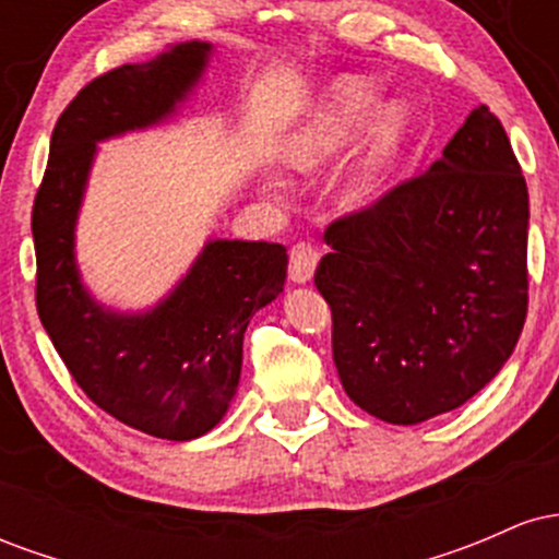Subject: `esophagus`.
Returning <instances> with one entry per match:
<instances>
[{
  "instance_id": "1",
  "label": "esophagus",
  "mask_w": 559,
  "mask_h": 559,
  "mask_svg": "<svg viewBox=\"0 0 559 559\" xmlns=\"http://www.w3.org/2000/svg\"><path fill=\"white\" fill-rule=\"evenodd\" d=\"M318 260L320 254L312 243H297V247L292 249V258H288V278H292L294 284H307V281H312Z\"/></svg>"
}]
</instances>
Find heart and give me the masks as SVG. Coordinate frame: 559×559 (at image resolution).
<instances>
[{"label": "heart", "instance_id": "obj_1", "mask_svg": "<svg viewBox=\"0 0 559 559\" xmlns=\"http://www.w3.org/2000/svg\"><path fill=\"white\" fill-rule=\"evenodd\" d=\"M378 83L365 75H344L323 99L318 102L316 110L307 115L301 126L294 128L281 144V159L294 170H310L338 152L357 131L365 126L369 115L368 136H365L362 152L357 155L352 168L346 170L342 191L349 202H362L386 181L394 170L404 144L415 126V110L407 99H386L378 105Z\"/></svg>", "mask_w": 559, "mask_h": 559}]
</instances>
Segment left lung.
Returning <instances> with one entry per match:
<instances>
[{
	"label": "left lung",
	"mask_w": 559,
	"mask_h": 559,
	"mask_svg": "<svg viewBox=\"0 0 559 559\" xmlns=\"http://www.w3.org/2000/svg\"><path fill=\"white\" fill-rule=\"evenodd\" d=\"M323 239L316 286L333 312V362L365 413L418 426L510 360L528 310V189L486 105L423 176Z\"/></svg>",
	"instance_id": "8db88e82"
}]
</instances>
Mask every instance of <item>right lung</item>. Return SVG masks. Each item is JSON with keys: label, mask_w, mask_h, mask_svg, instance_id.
Returning <instances> with one entry per match:
<instances>
[{"label": "right lung", "mask_w": 559, "mask_h": 559, "mask_svg": "<svg viewBox=\"0 0 559 559\" xmlns=\"http://www.w3.org/2000/svg\"><path fill=\"white\" fill-rule=\"evenodd\" d=\"M215 47L173 44L150 62L115 68L60 115L34 202L36 307L70 376L96 407L157 439L191 441L226 415L241 378L249 320L284 294L281 243L207 239L157 305L107 307L88 292L75 226L99 141L168 123L194 94Z\"/></svg>", "instance_id": "1"}]
</instances>
